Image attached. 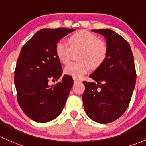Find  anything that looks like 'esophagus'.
Wrapping results in <instances>:
<instances>
[{
	"label": "esophagus",
	"mask_w": 146,
	"mask_h": 146,
	"mask_svg": "<svg viewBox=\"0 0 146 146\" xmlns=\"http://www.w3.org/2000/svg\"><path fill=\"white\" fill-rule=\"evenodd\" d=\"M73 80H74V83H79V82H81V80H79V79H76V78H74Z\"/></svg>",
	"instance_id": "1"
}]
</instances>
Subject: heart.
<instances>
[{
	"label": "heart",
	"instance_id": "obj_1",
	"mask_svg": "<svg viewBox=\"0 0 146 146\" xmlns=\"http://www.w3.org/2000/svg\"><path fill=\"white\" fill-rule=\"evenodd\" d=\"M69 43L64 40L58 42L55 53L60 62L67 64L73 52H79L78 62H71L64 68V72L74 78H80L92 68L96 69L103 64L108 55V48L103 42L94 34L81 30L69 38Z\"/></svg>",
	"mask_w": 146,
	"mask_h": 146
}]
</instances>
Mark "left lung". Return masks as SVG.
<instances>
[{"instance_id":"left-lung-1","label":"left lung","mask_w":146,"mask_h":146,"mask_svg":"<svg viewBox=\"0 0 146 146\" xmlns=\"http://www.w3.org/2000/svg\"><path fill=\"white\" fill-rule=\"evenodd\" d=\"M106 40V61L90 77L94 82H84V110L90 119L100 124L119 118L128 108L136 84L133 53L129 43L109 29H94Z\"/></svg>"}]
</instances>
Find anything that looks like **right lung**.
<instances>
[{
    "label": "right lung",
    "mask_w": 146,
    "mask_h": 146,
    "mask_svg": "<svg viewBox=\"0 0 146 146\" xmlns=\"http://www.w3.org/2000/svg\"><path fill=\"white\" fill-rule=\"evenodd\" d=\"M74 29H42L28 40L21 50L15 71L17 101L25 115L34 121H52L62 111L73 85L71 76L62 74L55 53L56 44Z\"/></svg>",
    "instance_id": "right-lung-1"
}]
</instances>
